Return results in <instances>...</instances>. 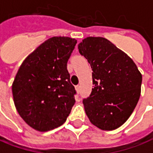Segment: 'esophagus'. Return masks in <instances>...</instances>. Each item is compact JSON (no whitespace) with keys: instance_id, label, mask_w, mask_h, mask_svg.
<instances>
[{"instance_id":"obj_1","label":"esophagus","mask_w":153,"mask_h":153,"mask_svg":"<svg viewBox=\"0 0 153 153\" xmlns=\"http://www.w3.org/2000/svg\"><path fill=\"white\" fill-rule=\"evenodd\" d=\"M75 89H76L77 93H79V92H80V86H79V85H77V86H75Z\"/></svg>"}]
</instances>
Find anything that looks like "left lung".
<instances>
[{"instance_id": "8db88e82", "label": "left lung", "mask_w": 153, "mask_h": 153, "mask_svg": "<svg viewBox=\"0 0 153 153\" xmlns=\"http://www.w3.org/2000/svg\"><path fill=\"white\" fill-rule=\"evenodd\" d=\"M78 48L93 70L94 88L83 100L89 121L102 130L119 128L138 102L142 74L132 59L105 38L87 37Z\"/></svg>"}]
</instances>
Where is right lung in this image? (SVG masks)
<instances>
[{
	"instance_id": "1",
	"label": "right lung",
	"mask_w": 153,
	"mask_h": 153,
	"mask_svg": "<svg viewBox=\"0 0 153 153\" xmlns=\"http://www.w3.org/2000/svg\"><path fill=\"white\" fill-rule=\"evenodd\" d=\"M75 39L54 36L45 40L21 64L12 84L15 106L32 128L46 132L67 119L76 91L70 83L67 62Z\"/></svg>"
}]
</instances>
